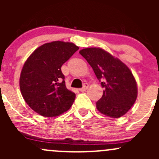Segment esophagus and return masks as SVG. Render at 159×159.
<instances>
[{"label": "esophagus", "mask_w": 159, "mask_h": 159, "mask_svg": "<svg viewBox=\"0 0 159 159\" xmlns=\"http://www.w3.org/2000/svg\"><path fill=\"white\" fill-rule=\"evenodd\" d=\"M88 88H89V84H88V83H84L83 87L81 88V89H80L79 91H81V92H83V91H85L86 90L88 89Z\"/></svg>", "instance_id": "obj_1"}]
</instances>
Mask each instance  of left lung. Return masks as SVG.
<instances>
[{
  "label": "left lung",
  "instance_id": "8db88e82",
  "mask_svg": "<svg viewBox=\"0 0 159 159\" xmlns=\"http://www.w3.org/2000/svg\"><path fill=\"white\" fill-rule=\"evenodd\" d=\"M91 65L105 90L97 109L111 118H120L129 111L137 98V84L130 69L119 59L102 48L79 51Z\"/></svg>",
  "mask_w": 159,
  "mask_h": 159
}]
</instances>
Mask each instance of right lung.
Masks as SVG:
<instances>
[{"instance_id": "right-lung-1", "label": "right lung", "mask_w": 159, "mask_h": 159, "mask_svg": "<svg viewBox=\"0 0 159 159\" xmlns=\"http://www.w3.org/2000/svg\"><path fill=\"white\" fill-rule=\"evenodd\" d=\"M78 49L73 43L53 41L37 48L25 61L20 89L35 112L44 117H55L70 108L75 94L65 86L61 68Z\"/></svg>"}]
</instances>
